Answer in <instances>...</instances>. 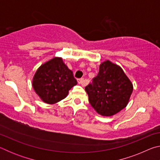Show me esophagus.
<instances>
[{
	"mask_svg": "<svg viewBox=\"0 0 160 160\" xmlns=\"http://www.w3.org/2000/svg\"><path fill=\"white\" fill-rule=\"evenodd\" d=\"M78 83L80 84V85H82V86H85L86 85V82H85V80L83 79V78H81V79H78Z\"/></svg>",
	"mask_w": 160,
	"mask_h": 160,
	"instance_id": "esophagus-1",
	"label": "esophagus"
}]
</instances>
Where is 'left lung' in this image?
<instances>
[{
	"mask_svg": "<svg viewBox=\"0 0 160 160\" xmlns=\"http://www.w3.org/2000/svg\"><path fill=\"white\" fill-rule=\"evenodd\" d=\"M132 90V83L123 69L109 60L100 64L92 84L85 87L91 106L103 116H112L124 109Z\"/></svg>",
	"mask_w": 160,
	"mask_h": 160,
	"instance_id": "8db88e82",
	"label": "left lung"
}]
</instances>
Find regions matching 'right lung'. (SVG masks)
I'll list each match as a JSON object with an SVG mask.
<instances>
[{"mask_svg":"<svg viewBox=\"0 0 160 160\" xmlns=\"http://www.w3.org/2000/svg\"><path fill=\"white\" fill-rule=\"evenodd\" d=\"M77 85L72 72L61 57H54L43 63L32 79L35 92L44 103L53 104L66 98L69 90Z\"/></svg>","mask_w":160,"mask_h":160,"instance_id":"1","label":"right lung"}]
</instances>
